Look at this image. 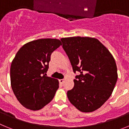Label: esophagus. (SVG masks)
Masks as SVG:
<instances>
[{
  "label": "esophagus",
  "instance_id": "obj_1",
  "mask_svg": "<svg viewBox=\"0 0 129 129\" xmlns=\"http://www.w3.org/2000/svg\"><path fill=\"white\" fill-rule=\"evenodd\" d=\"M64 82V79H59V83H61V84H62Z\"/></svg>",
  "mask_w": 129,
  "mask_h": 129
}]
</instances>
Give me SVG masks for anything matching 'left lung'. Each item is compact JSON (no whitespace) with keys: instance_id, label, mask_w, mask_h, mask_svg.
Here are the masks:
<instances>
[{"instance_id":"obj_1","label":"left lung","mask_w":129,"mask_h":129,"mask_svg":"<svg viewBox=\"0 0 129 129\" xmlns=\"http://www.w3.org/2000/svg\"><path fill=\"white\" fill-rule=\"evenodd\" d=\"M73 70L80 74L67 92L70 103L83 112L98 109L110 98L118 79L116 61L109 50L95 38L61 39Z\"/></svg>"}]
</instances>
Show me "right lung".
Returning <instances> with one entry per match:
<instances>
[{
  "mask_svg": "<svg viewBox=\"0 0 129 129\" xmlns=\"http://www.w3.org/2000/svg\"><path fill=\"white\" fill-rule=\"evenodd\" d=\"M62 45L57 39H41L20 48L10 68L11 86L23 107L38 110L48 104L59 88V81L46 76L52 52Z\"/></svg>",
  "mask_w": 129,
  "mask_h": 129,
  "instance_id": "1",
  "label": "right lung"
}]
</instances>
